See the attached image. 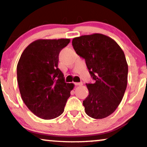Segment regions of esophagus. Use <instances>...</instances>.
<instances>
[{
  "instance_id": "obj_1",
  "label": "esophagus",
  "mask_w": 147,
  "mask_h": 147,
  "mask_svg": "<svg viewBox=\"0 0 147 147\" xmlns=\"http://www.w3.org/2000/svg\"><path fill=\"white\" fill-rule=\"evenodd\" d=\"M76 86H80V85H82V82H75L74 83Z\"/></svg>"
}]
</instances>
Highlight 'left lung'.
<instances>
[{
  "instance_id": "left-lung-1",
  "label": "left lung",
  "mask_w": 147,
  "mask_h": 147,
  "mask_svg": "<svg viewBox=\"0 0 147 147\" xmlns=\"http://www.w3.org/2000/svg\"><path fill=\"white\" fill-rule=\"evenodd\" d=\"M79 56L85 60L94 83H86L89 96L83 100L86 113L102 119L115 111L127 85L128 65L120 47L100 34L82 36L72 40Z\"/></svg>"
}]
</instances>
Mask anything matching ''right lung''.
Listing matches in <instances>:
<instances>
[{"label":"right lung","mask_w":147,"mask_h":147,"mask_svg":"<svg viewBox=\"0 0 147 147\" xmlns=\"http://www.w3.org/2000/svg\"><path fill=\"white\" fill-rule=\"evenodd\" d=\"M69 39L38 40L24 50L17 65L22 100L34 114L45 120L63 113L74 84L67 83L58 67L60 51Z\"/></svg>","instance_id":"1"}]
</instances>
